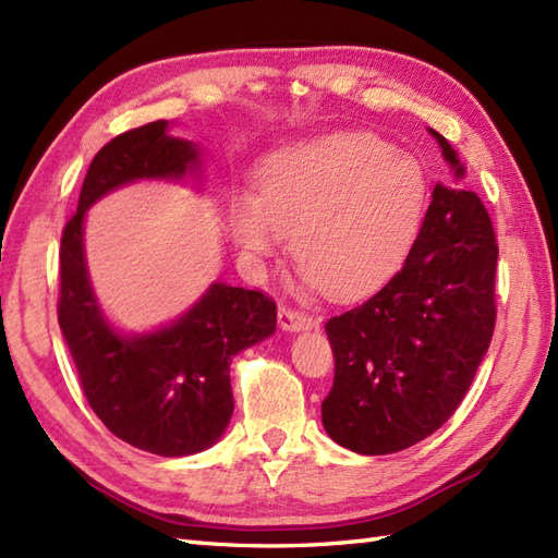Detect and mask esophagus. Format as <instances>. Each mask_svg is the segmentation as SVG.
<instances>
[{
  "label": "esophagus",
  "instance_id": "obj_1",
  "mask_svg": "<svg viewBox=\"0 0 558 558\" xmlns=\"http://www.w3.org/2000/svg\"><path fill=\"white\" fill-rule=\"evenodd\" d=\"M279 326L289 333H300V330H310L314 328L312 316L305 312H298L291 307H279Z\"/></svg>",
  "mask_w": 558,
  "mask_h": 558
}]
</instances>
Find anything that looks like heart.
Instances as JSON below:
<instances>
[{
    "label": "heart",
    "mask_w": 558,
    "mask_h": 558,
    "mask_svg": "<svg viewBox=\"0 0 558 558\" xmlns=\"http://www.w3.org/2000/svg\"><path fill=\"white\" fill-rule=\"evenodd\" d=\"M427 183L420 163L375 135L340 133L263 161L255 194H236L230 234L260 265L293 232L298 281L354 298L373 291L409 253Z\"/></svg>",
    "instance_id": "obj_1"
}]
</instances>
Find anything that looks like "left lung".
<instances>
[{"instance_id": "1", "label": "left lung", "mask_w": 558, "mask_h": 558, "mask_svg": "<svg viewBox=\"0 0 558 558\" xmlns=\"http://www.w3.org/2000/svg\"><path fill=\"white\" fill-rule=\"evenodd\" d=\"M456 180L464 175L441 133ZM495 246L484 204L436 183L403 267L364 305L326 324L336 378L322 403L326 434L361 456L427 439L456 413L495 328Z\"/></svg>"}]
</instances>
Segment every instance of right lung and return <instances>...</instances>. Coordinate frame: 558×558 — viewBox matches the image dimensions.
Listing matches in <instances>:
<instances>
[{"label": "right lung", "mask_w": 558, "mask_h": 558, "mask_svg": "<svg viewBox=\"0 0 558 558\" xmlns=\"http://www.w3.org/2000/svg\"><path fill=\"white\" fill-rule=\"evenodd\" d=\"M171 122L117 135L86 171L77 214L60 239L58 324L94 413L119 439L163 458L210 448L228 429L232 359L277 330V305L260 291L214 281L173 322L126 333L102 312L86 265V214L105 194L138 180L202 190L197 143L171 135Z\"/></svg>", "instance_id": "1"}]
</instances>
